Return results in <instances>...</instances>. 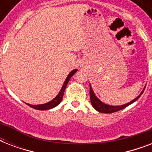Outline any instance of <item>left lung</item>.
I'll list each match as a JSON object with an SVG mask.
<instances>
[{"instance_id":"8db88e82","label":"left lung","mask_w":152,"mask_h":152,"mask_svg":"<svg viewBox=\"0 0 152 152\" xmlns=\"http://www.w3.org/2000/svg\"><path fill=\"white\" fill-rule=\"evenodd\" d=\"M145 89V88H144ZM144 89L143 90L141 93H140V95L137 97L135 99H133L132 101H131L130 102L127 104H125V105H122V106H109V105H106V104H104L103 102H102L101 101L98 99L97 97L95 96L94 92H93L92 89L91 88L90 86V99H91V103L92 105V106L94 108L98 110L99 112H101V113H114V112H117V111H119L121 110H123L125 107H127L128 106H129L130 104H132V102H134L135 101H137L140 97V95L143 94L144 92Z\"/></svg>"}]
</instances>
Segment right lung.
Returning a JSON list of instances; mask_svg holds the SVG:
<instances>
[{
	"label": "right lung",
	"mask_w": 152,
	"mask_h": 152,
	"mask_svg": "<svg viewBox=\"0 0 152 152\" xmlns=\"http://www.w3.org/2000/svg\"><path fill=\"white\" fill-rule=\"evenodd\" d=\"M76 72H77V69H74L69 74V76H67L66 80L64 81V85L61 89V91L59 92V94L57 95V97H55L54 99H53L52 101L49 102L47 103L46 104H42V105H30V104H27L28 106L32 107V108L35 109V110H50L51 108H53L55 106H57L58 104L61 102L62 98H63V95H64V91H65V88H66L67 84L69 83V80L71 79V77L73 76L74 74L76 73Z\"/></svg>",
	"instance_id": "1"
}]
</instances>
